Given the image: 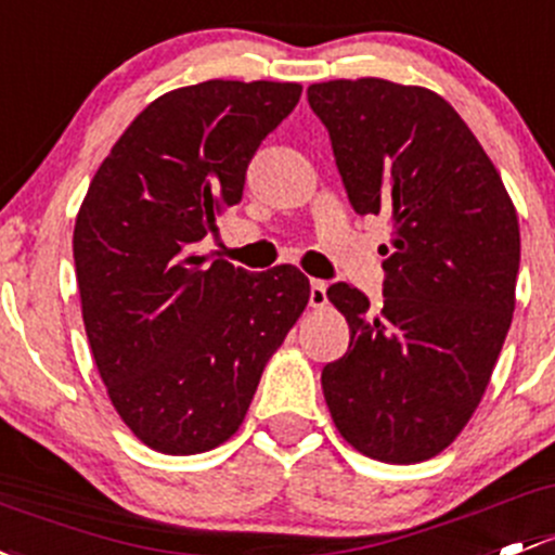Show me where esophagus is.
Masks as SVG:
<instances>
[{
    "mask_svg": "<svg viewBox=\"0 0 555 555\" xmlns=\"http://www.w3.org/2000/svg\"><path fill=\"white\" fill-rule=\"evenodd\" d=\"M326 306V282L313 279L311 282V308H324Z\"/></svg>",
    "mask_w": 555,
    "mask_h": 555,
    "instance_id": "obj_1",
    "label": "esophagus"
}]
</instances>
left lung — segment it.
Listing matches in <instances>:
<instances>
[{
    "label": "left lung",
    "mask_w": 555,
    "mask_h": 555,
    "mask_svg": "<svg viewBox=\"0 0 555 555\" xmlns=\"http://www.w3.org/2000/svg\"><path fill=\"white\" fill-rule=\"evenodd\" d=\"M359 215H388L383 308L326 289L351 343L322 372L343 439L412 465L452 444L476 412L516 308L518 218L498 167L428 87L332 79L308 87Z\"/></svg>",
    "instance_id": "obj_1"
}]
</instances>
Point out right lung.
Wrapping results in <instances>:
<instances>
[{"label":"right lung","mask_w":555,"mask_h":555,"mask_svg":"<svg viewBox=\"0 0 555 555\" xmlns=\"http://www.w3.org/2000/svg\"><path fill=\"white\" fill-rule=\"evenodd\" d=\"M297 81L209 79L149 103L98 167L74 262L87 340L121 423L162 454L229 441L268 359L306 311L300 268L247 273L196 253L242 202L249 159Z\"/></svg>","instance_id":"obj_1"}]
</instances>
